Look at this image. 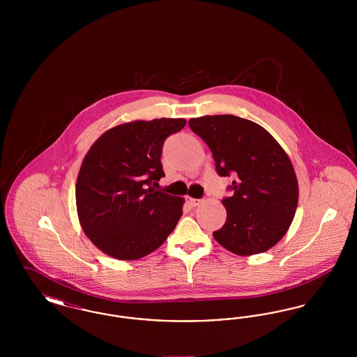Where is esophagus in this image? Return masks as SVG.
Instances as JSON below:
<instances>
[{"label": "esophagus", "instance_id": "34e87169", "mask_svg": "<svg viewBox=\"0 0 357 357\" xmlns=\"http://www.w3.org/2000/svg\"><path fill=\"white\" fill-rule=\"evenodd\" d=\"M186 201L190 207H195V206L201 204V199H195V198H191V197H187Z\"/></svg>", "mask_w": 357, "mask_h": 357}]
</instances>
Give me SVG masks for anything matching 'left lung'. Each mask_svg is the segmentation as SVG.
<instances>
[{"mask_svg": "<svg viewBox=\"0 0 357 357\" xmlns=\"http://www.w3.org/2000/svg\"><path fill=\"white\" fill-rule=\"evenodd\" d=\"M213 153L221 176L233 174L225 198L226 222L213 237L234 255L269 250L287 234L298 204V182L288 153L264 127L234 115L188 120Z\"/></svg>", "mask_w": 357, "mask_h": 357, "instance_id": "8db88e82", "label": "left lung"}]
</instances>
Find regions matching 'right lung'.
I'll return each instance as SVG.
<instances>
[{
  "instance_id": "1",
  "label": "right lung",
  "mask_w": 357,
  "mask_h": 357,
  "mask_svg": "<svg viewBox=\"0 0 357 357\" xmlns=\"http://www.w3.org/2000/svg\"><path fill=\"white\" fill-rule=\"evenodd\" d=\"M185 119L134 120L107 130L85 153L76 181V208L85 236L102 253L134 261L156 250L172 233L185 199L149 185L165 176L167 136Z\"/></svg>"
}]
</instances>
